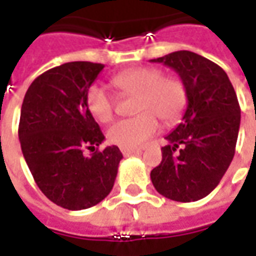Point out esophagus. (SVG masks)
Listing matches in <instances>:
<instances>
[{"label": "esophagus", "instance_id": "obj_1", "mask_svg": "<svg viewBox=\"0 0 256 256\" xmlns=\"http://www.w3.org/2000/svg\"><path fill=\"white\" fill-rule=\"evenodd\" d=\"M122 154L124 156H130V155H136V154H140L142 150H136V148H122Z\"/></svg>", "mask_w": 256, "mask_h": 256}]
</instances>
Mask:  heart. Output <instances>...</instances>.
Segmentation results:
<instances>
[{
  "label": "heart",
  "mask_w": 256,
  "mask_h": 256,
  "mask_svg": "<svg viewBox=\"0 0 256 256\" xmlns=\"http://www.w3.org/2000/svg\"><path fill=\"white\" fill-rule=\"evenodd\" d=\"M114 84L124 93L137 96L138 116L118 120L108 128V140L120 148H138L158 132L159 120L166 124L177 122L182 115L188 94L181 79L164 76L155 67L128 70L114 78ZM86 106L94 119L106 123L114 116L115 101L106 88L92 84L84 96Z\"/></svg>",
  "instance_id": "1"
}]
</instances>
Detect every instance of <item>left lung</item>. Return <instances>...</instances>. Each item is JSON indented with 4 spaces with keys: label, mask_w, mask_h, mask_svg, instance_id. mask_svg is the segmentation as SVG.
<instances>
[{
    "label": "left lung",
    "mask_w": 256,
    "mask_h": 256,
    "mask_svg": "<svg viewBox=\"0 0 256 256\" xmlns=\"http://www.w3.org/2000/svg\"><path fill=\"white\" fill-rule=\"evenodd\" d=\"M172 68L186 88L182 122L167 134L160 164L150 172L158 192L176 202H196L216 188L234 156L240 106L226 72L189 50L150 60Z\"/></svg>",
    "instance_id": "obj_1"
}]
</instances>
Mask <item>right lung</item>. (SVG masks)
I'll list each match as a JSON object with an SVG mask.
<instances>
[{
    "mask_svg": "<svg viewBox=\"0 0 256 256\" xmlns=\"http://www.w3.org/2000/svg\"><path fill=\"white\" fill-rule=\"evenodd\" d=\"M104 64L71 62L50 68L30 84L22 104L19 140L38 188L50 202L78 211L110 194L122 152L98 150L104 134L84 96ZM96 149L88 158L84 148Z\"/></svg>",
    "mask_w": 256,
    "mask_h": 256,
    "instance_id": "add662e5",
    "label": "right lung"
}]
</instances>
